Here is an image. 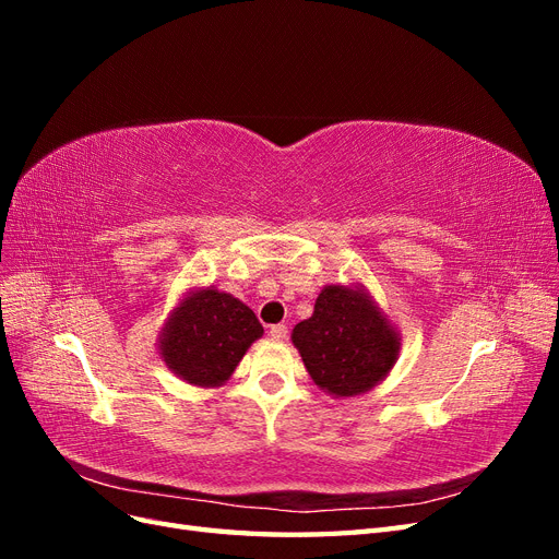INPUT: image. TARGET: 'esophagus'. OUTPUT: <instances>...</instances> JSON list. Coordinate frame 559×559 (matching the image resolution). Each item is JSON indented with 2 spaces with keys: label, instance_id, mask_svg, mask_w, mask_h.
I'll return each mask as SVG.
<instances>
[{
  "label": "esophagus",
  "instance_id": "34e87169",
  "mask_svg": "<svg viewBox=\"0 0 559 559\" xmlns=\"http://www.w3.org/2000/svg\"><path fill=\"white\" fill-rule=\"evenodd\" d=\"M267 335L273 337V341L282 343V341H286V335H289V329H286V324H275V326H270Z\"/></svg>",
  "mask_w": 559,
  "mask_h": 559
}]
</instances>
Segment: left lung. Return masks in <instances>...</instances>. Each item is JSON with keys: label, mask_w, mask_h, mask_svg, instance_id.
Segmentation results:
<instances>
[{"label": "left lung", "mask_w": 559, "mask_h": 559, "mask_svg": "<svg viewBox=\"0 0 559 559\" xmlns=\"http://www.w3.org/2000/svg\"><path fill=\"white\" fill-rule=\"evenodd\" d=\"M292 343L312 382L333 399L376 389L399 361L401 335L364 284H326Z\"/></svg>", "instance_id": "1"}]
</instances>
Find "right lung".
Here are the masks:
<instances>
[{
  "label": "right lung",
  "mask_w": 559,
  "mask_h": 559,
  "mask_svg": "<svg viewBox=\"0 0 559 559\" xmlns=\"http://www.w3.org/2000/svg\"><path fill=\"white\" fill-rule=\"evenodd\" d=\"M263 335L257 314L216 286L186 292L158 333V354L186 384L214 389L230 380L251 343Z\"/></svg>",
  "instance_id": "right-lung-1"
}]
</instances>
